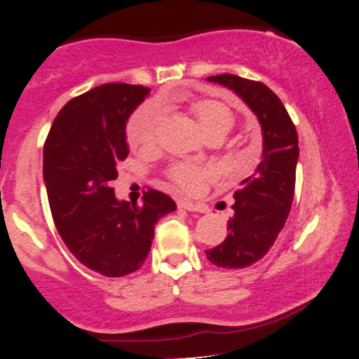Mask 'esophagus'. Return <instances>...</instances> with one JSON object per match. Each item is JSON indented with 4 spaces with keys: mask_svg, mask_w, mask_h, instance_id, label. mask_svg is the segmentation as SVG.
Returning <instances> with one entry per match:
<instances>
[{
    "mask_svg": "<svg viewBox=\"0 0 359 359\" xmlns=\"http://www.w3.org/2000/svg\"><path fill=\"white\" fill-rule=\"evenodd\" d=\"M178 206L183 210H188V212H200V213H205L206 210H208L205 205L193 203V201H189V200H180Z\"/></svg>",
    "mask_w": 359,
    "mask_h": 359,
    "instance_id": "34e87169",
    "label": "esophagus"
}]
</instances>
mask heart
Returning <instances> with one entry per match:
<instances>
[{"label":"heart","instance_id":"obj_1","mask_svg":"<svg viewBox=\"0 0 359 359\" xmlns=\"http://www.w3.org/2000/svg\"><path fill=\"white\" fill-rule=\"evenodd\" d=\"M198 124L206 137L226 136L233 128V112L217 100H196L191 104ZM163 122L159 105L144 104L133 114L128 124V142L130 147H151L158 139ZM208 176V170L189 163H178L170 170V178L176 187L184 191H195L200 183Z\"/></svg>","mask_w":359,"mask_h":359}]
</instances>
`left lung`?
Here are the masks:
<instances>
[{
  "instance_id": "1",
  "label": "left lung",
  "mask_w": 359,
  "mask_h": 359,
  "mask_svg": "<svg viewBox=\"0 0 359 359\" xmlns=\"http://www.w3.org/2000/svg\"><path fill=\"white\" fill-rule=\"evenodd\" d=\"M229 87L255 114L262 128V159L255 172L233 193L235 215L220 245L205 250L223 269H245L259 262L284 229L296 188L299 139L280 99L262 82L222 74L206 79Z\"/></svg>"
}]
</instances>
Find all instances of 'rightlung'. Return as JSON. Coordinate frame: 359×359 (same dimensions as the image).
Here are the masks:
<instances>
[{
    "instance_id": "obj_1",
    "label": "right lung",
    "mask_w": 359,
    "mask_h": 359,
    "mask_svg": "<svg viewBox=\"0 0 359 359\" xmlns=\"http://www.w3.org/2000/svg\"><path fill=\"white\" fill-rule=\"evenodd\" d=\"M149 94L129 83H104L74 97L55 117L43 146V181L58 233L80 264L122 277L144 264L154 225L176 203L158 189L142 205L119 201L112 181L129 154L126 122Z\"/></svg>"
}]
</instances>
